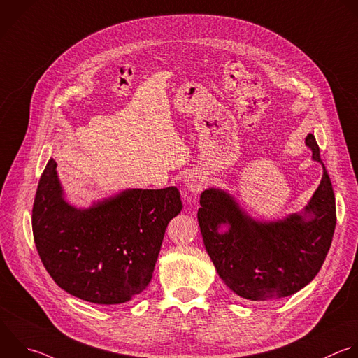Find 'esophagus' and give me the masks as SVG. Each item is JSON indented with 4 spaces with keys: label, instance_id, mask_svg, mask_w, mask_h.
I'll return each instance as SVG.
<instances>
[{
    "label": "esophagus",
    "instance_id": "obj_1",
    "mask_svg": "<svg viewBox=\"0 0 358 358\" xmlns=\"http://www.w3.org/2000/svg\"><path fill=\"white\" fill-rule=\"evenodd\" d=\"M185 187L192 194H199L206 187V178L202 173L192 171L185 178Z\"/></svg>",
    "mask_w": 358,
    "mask_h": 358
}]
</instances>
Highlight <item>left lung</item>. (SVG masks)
<instances>
[{
	"mask_svg": "<svg viewBox=\"0 0 358 358\" xmlns=\"http://www.w3.org/2000/svg\"><path fill=\"white\" fill-rule=\"evenodd\" d=\"M305 143L323 176L301 213L260 222L223 189L201 194L198 222L205 249L219 277L241 298L289 296L316 277L327 256L336 227L334 194L315 136L309 134Z\"/></svg>",
	"mask_w": 358,
	"mask_h": 358,
	"instance_id": "8db88e82",
	"label": "left lung"
}]
</instances>
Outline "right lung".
Here are the masks:
<instances>
[{
	"mask_svg": "<svg viewBox=\"0 0 358 358\" xmlns=\"http://www.w3.org/2000/svg\"><path fill=\"white\" fill-rule=\"evenodd\" d=\"M56 167L50 159L32 209L34 239L46 271L83 301H131L153 277L166 227L182 209L180 191L125 189L78 209L64 199Z\"/></svg>",
	"mask_w": 358,
	"mask_h": 358,
	"instance_id": "obj_1",
	"label": "right lung"
}]
</instances>
